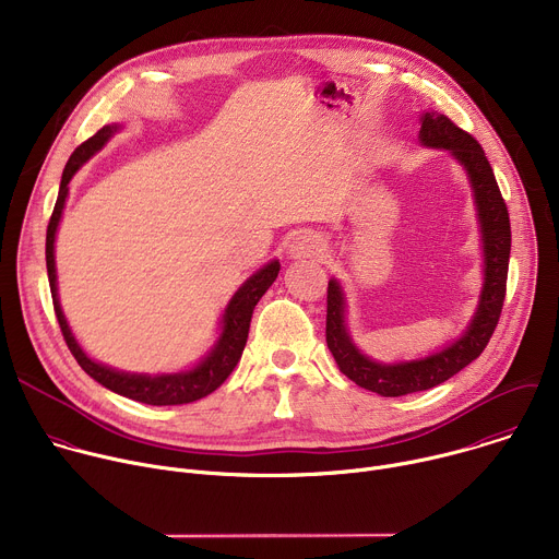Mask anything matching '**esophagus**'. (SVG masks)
<instances>
[{"mask_svg":"<svg viewBox=\"0 0 559 559\" xmlns=\"http://www.w3.org/2000/svg\"><path fill=\"white\" fill-rule=\"evenodd\" d=\"M325 252H328L325 241L313 231L296 234L287 246V257L289 259H321Z\"/></svg>","mask_w":559,"mask_h":559,"instance_id":"obj_1","label":"esophagus"}]
</instances>
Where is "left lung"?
<instances>
[{
    "label": "left lung",
    "instance_id": "1",
    "mask_svg": "<svg viewBox=\"0 0 559 559\" xmlns=\"http://www.w3.org/2000/svg\"><path fill=\"white\" fill-rule=\"evenodd\" d=\"M420 145L429 150H447L462 166L473 205L483 252V287L477 296L471 321L457 338L429 356L412 360L382 362L367 356L354 341L349 330V302L343 283L332 276L328 287V347L338 369L358 386L384 397H397L431 389L480 356L498 325L504 305L507 272L511 254V223L504 199L496 183L485 150L471 134L460 130L451 119L436 110L420 115Z\"/></svg>",
    "mask_w": 559,
    "mask_h": 559
}]
</instances>
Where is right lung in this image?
Here are the masks:
<instances>
[{
    "instance_id": "add662e5",
    "label": "right lung",
    "mask_w": 559,
    "mask_h": 559,
    "mask_svg": "<svg viewBox=\"0 0 559 559\" xmlns=\"http://www.w3.org/2000/svg\"><path fill=\"white\" fill-rule=\"evenodd\" d=\"M121 123L104 126L95 136H91L86 143L79 145L72 156L68 158V164L61 175L59 183V194L57 203L48 223L46 231V270H48V283H50V294L55 302V313L61 328V334L66 338L68 349L72 352L74 360L79 362L93 380L104 384L106 389L130 397V401L143 403V405H154V407H170V405H188L194 401H201L207 393L218 389L225 378L231 373L236 362L241 360V354L248 343L250 334V323H252V313L257 302L263 298V294L270 289V285L276 281L281 263L278 259H272L263 267H259L250 278H246L238 287L231 298L227 300L221 321H218V332L214 345L199 358L188 369L179 371H158V373H145V371H123L110 365H104L86 354L82 343L76 341L72 334L68 318L61 309L59 302V287H57V265H55V241H57V229L63 216V207L68 201V186L72 177L84 168L86 162L106 147V143L121 132Z\"/></svg>"
}]
</instances>
